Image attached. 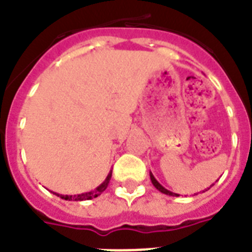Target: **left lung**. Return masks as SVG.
Here are the masks:
<instances>
[{"label":"left lung","instance_id":"obj_1","mask_svg":"<svg viewBox=\"0 0 252 252\" xmlns=\"http://www.w3.org/2000/svg\"><path fill=\"white\" fill-rule=\"evenodd\" d=\"M150 179H151V183H153V185L155 186V188H157V189L159 190V191H161V193L163 194H167V195H172V197H179V194H176V193H172V191H169V190H167L165 189V188H163V186L160 185V184L158 183V181H157V180H155V177L154 176H153V173L150 172ZM207 190V189H206ZM204 191V190H203Z\"/></svg>","mask_w":252,"mask_h":252}]
</instances>
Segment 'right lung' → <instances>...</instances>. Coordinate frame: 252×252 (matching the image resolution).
Returning a JSON list of instances; mask_svg holds the SVG:
<instances>
[{
	"mask_svg": "<svg viewBox=\"0 0 252 252\" xmlns=\"http://www.w3.org/2000/svg\"><path fill=\"white\" fill-rule=\"evenodd\" d=\"M111 175H112V171H110V173L107 175V177H106L105 181H103L101 185L98 186V188H95V189L92 190V191H88V193L77 194V195H62V194H57V193H54V194H55V195H58V197H61L62 199H64V200H89V199H93V198H97L98 195H101V194L105 191L106 188H107V185H108V183H110V180H111Z\"/></svg>",
	"mask_w": 252,
	"mask_h": 252,
	"instance_id": "1",
	"label": "right lung"
}]
</instances>
